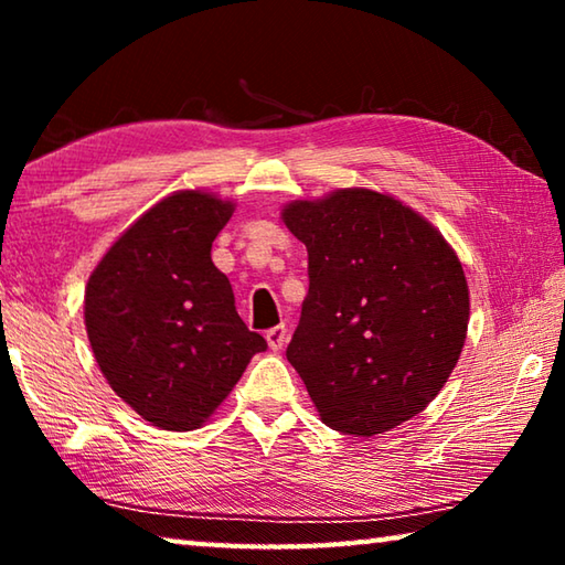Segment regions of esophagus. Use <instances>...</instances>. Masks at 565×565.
Masks as SVG:
<instances>
[{"label":"esophagus","instance_id":"obj_1","mask_svg":"<svg viewBox=\"0 0 565 565\" xmlns=\"http://www.w3.org/2000/svg\"><path fill=\"white\" fill-rule=\"evenodd\" d=\"M286 339H289V329L286 327H274L266 331V343H269L271 351H281Z\"/></svg>","mask_w":565,"mask_h":565}]
</instances>
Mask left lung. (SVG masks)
I'll use <instances>...</instances> for the list:
<instances>
[{"label": "left lung", "mask_w": 565, "mask_h": 565, "mask_svg": "<svg viewBox=\"0 0 565 565\" xmlns=\"http://www.w3.org/2000/svg\"><path fill=\"white\" fill-rule=\"evenodd\" d=\"M309 252V294L286 359L323 424L391 431L444 388L468 329L461 262L394 196L339 189L281 212Z\"/></svg>", "instance_id": "obj_1"}]
</instances>
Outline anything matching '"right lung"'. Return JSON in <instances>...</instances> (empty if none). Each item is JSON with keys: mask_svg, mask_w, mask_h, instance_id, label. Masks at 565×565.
Masks as SVG:
<instances>
[{"mask_svg": "<svg viewBox=\"0 0 565 565\" xmlns=\"http://www.w3.org/2000/svg\"><path fill=\"white\" fill-rule=\"evenodd\" d=\"M232 202L177 191L141 214L92 271L84 323L104 379L141 418L194 431L242 379L262 333L212 262Z\"/></svg>", "mask_w": 565, "mask_h": 565, "instance_id": "right-lung-1", "label": "right lung"}]
</instances>
